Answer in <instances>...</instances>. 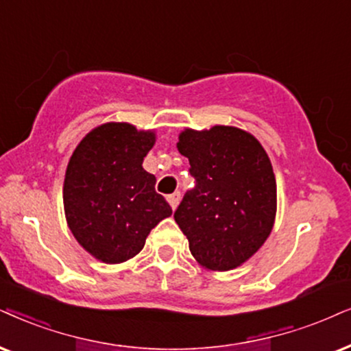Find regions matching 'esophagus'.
I'll return each mask as SVG.
<instances>
[{
	"label": "esophagus",
	"instance_id": "esophagus-1",
	"mask_svg": "<svg viewBox=\"0 0 351 351\" xmlns=\"http://www.w3.org/2000/svg\"><path fill=\"white\" fill-rule=\"evenodd\" d=\"M167 199H168V202H170V206H171L173 210H175V208L178 207L180 201H181V193H180V191H176V193L170 194V196H168Z\"/></svg>",
	"mask_w": 351,
	"mask_h": 351
}]
</instances>
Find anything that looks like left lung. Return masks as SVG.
I'll use <instances>...</instances> for the list:
<instances>
[{"instance_id": "1", "label": "left lung", "mask_w": 351, "mask_h": 351, "mask_svg": "<svg viewBox=\"0 0 351 351\" xmlns=\"http://www.w3.org/2000/svg\"><path fill=\"white\" fill-rule=\"evenodd\" d=\"M196 186L175 220L189 251L208 270L237 269L264 245L277 212V183L267 154L250 132L233 126L184 130L176 144Z\"/></svg>"}]
</instances>
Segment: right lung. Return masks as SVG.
<instances>
[{
	"label": "right lung",
	"mask_w": 351,
	"mask_h": 351,
	"mask_svg": "<svg viewBox=\"0 0 351 351\" xmlns=\"http://www.w3.org/2000/svg\"><path fill=\"white\" fill-rule=\"evenodd\" d=\"M154 144V131L105 123L71 155L63 186L66 221L79 245L101 263L134 257L150 230L171 215L170 204L155 191V176L143 168Z\"/></svg>",
	"instance_id": "right-lung-1"
}]
</instances>
